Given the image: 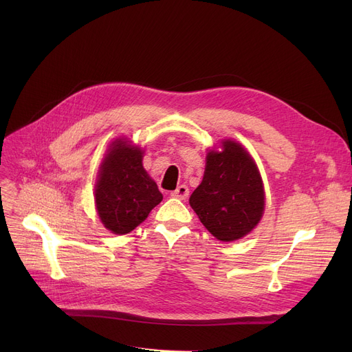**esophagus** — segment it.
I'll use <instances>...</instances> for the list:
<instances>
[{"label":"esophagus","instance_id":"34e87169","mask_svg":"<svg viewBox=\"0 0 352 352\" xmlns=\"http://www.w3.org/2000/svg\"><path fill=\"white\" fill-rule=\"evenodd\" d=\"M188 195H190V190H188V187H186V186H179L175 191L171 192V197L178 198V199H182V201L187 199Z\"/></svg>","mask_w":352,"mask_h":352}]
</instances>
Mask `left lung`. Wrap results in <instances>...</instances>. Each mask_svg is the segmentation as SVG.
<instances>
[{
    "label": "left lung",
    "instance_id": "8db88e82",
    "mask_svg": "<svg viewBox=\"0 0 352 352\" xmlns=\"http://www.w3.org/2000/svg\"><path fill=\"white\" fill-rule=\"evenodd\" d=\"M260 171L245 148L231 140L221 151H210L204 178L190 197V206L217 239L235 241L251 232L264 214Z\"/></svg>",
    "mask_w": 352,
    "mask_h": 352
}]
</instances>
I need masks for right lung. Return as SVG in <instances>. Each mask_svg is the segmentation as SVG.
<instances>
[{"instance_id": "add662e5", "label": "right lung", "mask_w": 352, "mask_h": 352, "mask_svg": "<svg viewBox=\"0 0 352 352\" xmlns=\"http://www.w3.org/2000/svg\"><path fill=\"white\" fill-rule=\"evenodd\" d=\"M142 154L141 148L117 140L101 165L96 206L104 227L118 235L137 228L162 201L155 181L144 170Z\"/></svg>"}]
</instances>
